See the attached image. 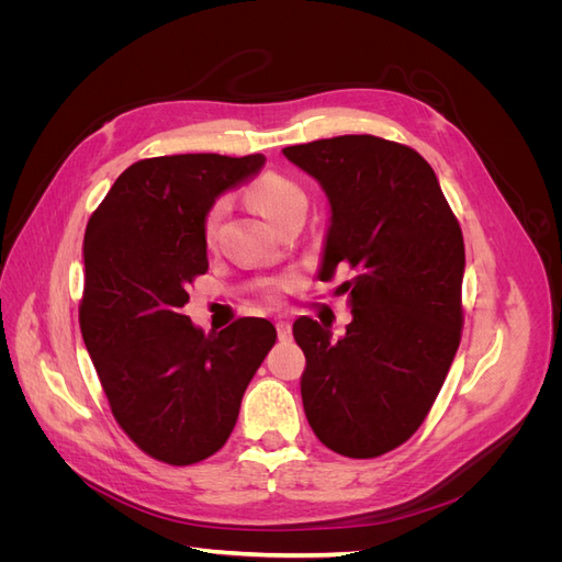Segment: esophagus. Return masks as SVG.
Wrapping results in <instances>:
<instances>
[{"label": "esophagus", "instance_id": "obj_1", "mask_svg": "<svg viewBox=\"0 0 562 562\" xmlns=\"http://www.w3.org/2000/svg\"><path fill=\"white\" fill-rule=\"evenodd\" d=\"M277 333H279V339L291 337V323H288V321H277Z\"/></svg>", "mask_w": 562, "mask_h": 562}]
</instances>
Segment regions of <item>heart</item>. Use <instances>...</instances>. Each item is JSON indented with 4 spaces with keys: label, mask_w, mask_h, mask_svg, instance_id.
Listing matches in <instances>:
<instances>
[{
    "label": "heart",
    "mask_w": 562,
    "mask_h": 562,
    "mask_svg": "<svg viewBox=\"0 0 562 562\" xmlns=\"http://www.w3.org/2000/svg\"><path fill=\"white\" fill-rule=\"evenodd\" d=\"M248 201L255 211L274 225L288 209L297 206V203H304V192L293 180H288L279 173H267L248 187ZM223 213H225L223 201H217L215 206L206 213V220H203V241H206V246L215 244V232Z\"/></svg>",
    "instance_id": "b5f03b06"
}]
</instances>
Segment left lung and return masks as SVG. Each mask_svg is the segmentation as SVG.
<instances>
[{
  "label": "left lung",
  "mask_w": 562,
  "mask_h": 562,
  "mask_svg": "<svg viewBox=\"0 0 562 562\" xmlns=\"http://www.w3.org/2000/svg\"><path fill=\"white\" fill-rule=\"evenodd\" d=\"M328 196L321 281L353 279L351 323L333 339L310 316L293 323L307 359L300 389L316 438L337 454L380 457L411 438L446 382L462 337V229L434 168L413 147L337 135L285 147Z\"/></svg>",
  "instance_id": "8db88e82"
}]
</instances>
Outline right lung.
<instances>
[{
  "mask_svg": "<svg viewBox=\"0 0 562 562\" xmlns=\"http://www.w3.org/2000/svg\"><path fill=\"white\" fill-rule=\"evenodd\" d=\"M262 155L143 159L116 178L83 236L79 326L119 427L145 454L187 467L215 454L277 342L267 318L203 333L182 314L209 271L203 220Z\"/></svg>",
  "mask_w": 562,
  "mask_h": 562,
  "instance_id": "right-lung-1",
  "label": "right lung"
}]
</instances>
